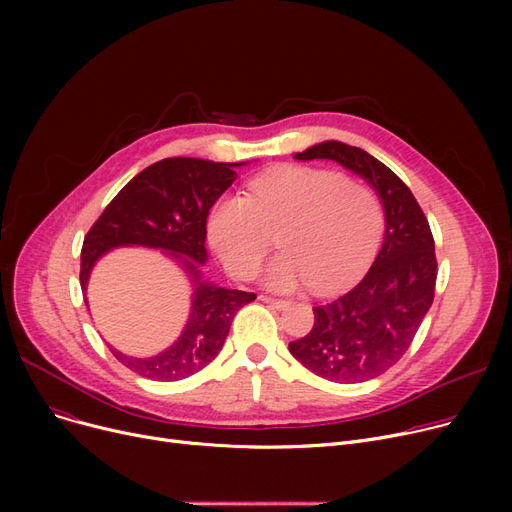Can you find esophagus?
<instances>
[{"instance_id":"1","label":"esophagus","mask_w":512,"mask_h":512,"mask_svg":"<svg viewBox=\"0 0 512 512\" xmlns=\"http://www.w3.org/2000/svg\"><path fill=\"white\" fill-rule=\"evenodd\" d=\"M259 301L267 303L270 307H276V309H284V307H288V301H284V299H274V297H267V294H259Z\"/></svg>"}]
</instances>
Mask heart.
Wrapping results in <instances>:
<instances>
[{"label":"heart","instance_id":"1","mask_svg":"<svg viewBox=\"0 0 512 512\" xmlns=\"http://www.w3.org/2000/svg\"><path fill=\"white\" fill-rule=\"evenodd\" d=\"M382 228V203L367 184L311 166L267 170L249 182L247 197L226 195L207 213L211 247L242 280L257 274L278 236L284 253L265 276L274 290L332 292L353 282Z\"/></svg>","mask_w":512,"mask_h":512}]
</instances>
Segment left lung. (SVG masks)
<instances>
[{
    "label": "left lung",
    "mask_w": 512,
    "mask_h": 512,
    "mask_svg": "<svg viewBox=\"0 0 512 512\" xmlns=\"http://www.w3.org/2000/svg\"><path fill=\"white\" fill-rule=\"evenodd\" d=\"M294 159H332L363 176L384 203L386 234L363 280L342 297L313 307L311 332L290 342L288 351L324 380H373L409 351L434 303L438 261L432 230L411 188L367 151L326 141Z\"/></svg>",
    "instance_id": "8db88e82"
}]
</instances>
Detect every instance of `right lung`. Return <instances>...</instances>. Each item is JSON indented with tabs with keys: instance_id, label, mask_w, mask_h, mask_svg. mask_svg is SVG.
<instances>
[{
	"instance_id": "right-lung-1",
	"label": "right lung",
	"mask_w": 512,
	"mask_h": 512,
	"mask_svg": "<svg viewBox=\"0 0 512 512\" xmlns=\"http://www.w3.org/2000/svg\"><path fill=\"white\" fill-rule=\"evenodd\" d=\"M234 166L240 164H215L197 157L161 159L122 188L85 236L80 251L83 290L95 261L122 245L164 249L193 276L197 288L191 317L182 336L168 351L137 359L110 348L122 365L143 378L176 382L201 371L222 351L238 309L257 299L255 292L205 284L197 270V265L207 259V213L236 180Z\"/></svg>"
}]
</instances>
